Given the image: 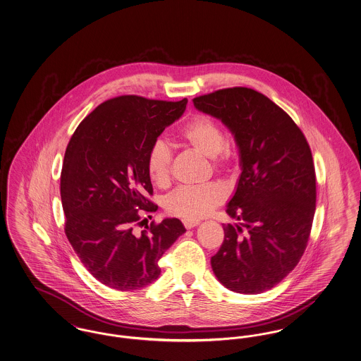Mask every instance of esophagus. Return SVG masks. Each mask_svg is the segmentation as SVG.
<instances>
[{
  "mask_svg": "<svg viewBox=\"0 0 361 361\" xmlns=\"http://www.w3.org/2000/svg\"><path fill=\"white\" fill-rule=\"evenodd\" d=\"M183 224H184V226H185L187 228H193V227H196L200 222H199V221H193V219H184Z\"/></svg>",
  "mask_w": 361,
  "mask_h": 361,
  "instance_id": "esophagus-1",
  "label": "esophagus"
}]
</instances>
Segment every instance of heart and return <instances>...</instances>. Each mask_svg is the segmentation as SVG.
I'll return each mask as SVG.
<instances>
[{"mask_svg": "<svg viewBox=\"0 0 361 361\" xmlns=\"http://www.w3.org/2000/svg\"><path fill=\"white\" fill-rule=\"evenodd\" d=\"M177 137L181 143L211 158L216 171L228 169L233 165L235 157L234 142L224 137L222 126L207 115H193L180 128ZM146 168L153 184L157 187L168 185L172 169V150L164 140H155L149 149ZM226 197L227 190L219 183H209L203 187H180L166 197L165 208L173 216L196 221L222 204Z\"/></svg>", "mask_w": 361, "mask_h": 361, "instance_id": "1", "label": "heart"}]
</instances>
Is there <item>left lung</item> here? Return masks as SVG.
<instances>
[{"mask_svg":"<svg viewBox=\"0 0 361 361\" xmlns=\"http://www.w3.org/2000/svg\"><path fill=\"white\" fill-rule=\"evenodd\" d=\"M193 104L222 121L240 152L242 172L226 212L242 224L224 226L212 271L231 291H268L298 265L309 242L317 200L309 143L290 115L255 89H221Z\"/></svg>","mask_w":361,"mask_h":361,"instance_id":"8db88e82","label":"left lung"}]
</instances>
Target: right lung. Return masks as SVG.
<instances>
[{
    "instance_id": "1",
    "label": "right lung",
    "mask_w": 361,
    "mask_h": 361,
    "mask_svg": "<svg viewBox=\"0 0 361 361\" xmlns=\"http://www.w3.org/2000/svg\"><path fill=\"white\" fill-rule=\"evenodd\" d=\"M187 103L119 96L100 104L70 139L61 173L65 233L86 269L109 288L135 291L155 281L159 258L185 233L176 218L140 233L135 227L158 208L149 199L147 152Z\"/></svg>"
}]
</instances>
